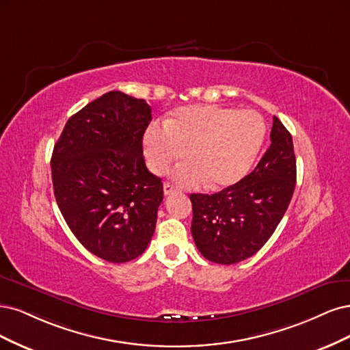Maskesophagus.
Here are the masks:
<instances>
[{"label": "esophagus", "mask_w": 350, "mask_h": 350, "mask_svg": "<svg viewBox=\"0 0 350 350\" xmlns=\"http://www.w3.org/2000/svg\"><path fill=\"white\" fill-rule=\"evenodd\" d=\"M178 189L177 187H174L173 185H170V183H164V195L165 196H168V195H172L173 191H177Z\"/></svg>", "instance_id": "34e87169"}]
</instances>
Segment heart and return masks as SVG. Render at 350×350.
Wrapping results in <instances>:
<instances>
[{"label": "heart", "instance_id": "obj_1", "mask_svg": "<svg viewBox=\"0 0 350 350\" xmlns=\"http://www.w3.org/2000/svg\"><path fill=\"white\" fill-rule=\"evenodd\" d=\"M266 126L253 110L217 105H193L174 110L164 128L151 126L144 137L146 164L154 174H165L186 157L173 176L182 185L205 180L209 189L235 185L247 174L265 141Z\"/></svg>", "mask_w": 350, "mask_h": 350}]
</instances>
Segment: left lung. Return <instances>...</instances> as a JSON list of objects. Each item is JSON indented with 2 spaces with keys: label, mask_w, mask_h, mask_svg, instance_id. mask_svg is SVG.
Masks as SVG:
<instances>
[{
  "label": "left lung",
  "mask_w": 350,
  "mask_h": 350,
  "mask_svg": "<svg viewBox=\"0 0 350 350\" xmlns=\"http://www.w3.org/2000/svg\"><path fill=\"white\" fill-rule=\"evenodd\" d=\"M297 160L288 129L273 116L270 146L254 170L218 193H191V235L200 254L234 265L262 249L295 190Z\"/></svg>",
  "instance_id": "obj_1"
}]
</instances>
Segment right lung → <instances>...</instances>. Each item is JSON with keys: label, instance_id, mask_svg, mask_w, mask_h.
I'll return each mask as SVG.
<instances>
[{"label": "right lung", "instance_id": "1", "mask_svg": "<svg viewBox=\"0 0 350 350\" xmlns=\"http://www.w3.org/2000/svg\"><path fill=\"white\" fill-rule=\"evenodd\" d=\"M151 119L145 100L109 92L72 115L53 146L56 204L77 240L106 262L137 258L155 231L163 183L142 155Z\"/></svg>", "mask_w": 350, "mask_h": 350}]
</instances>
